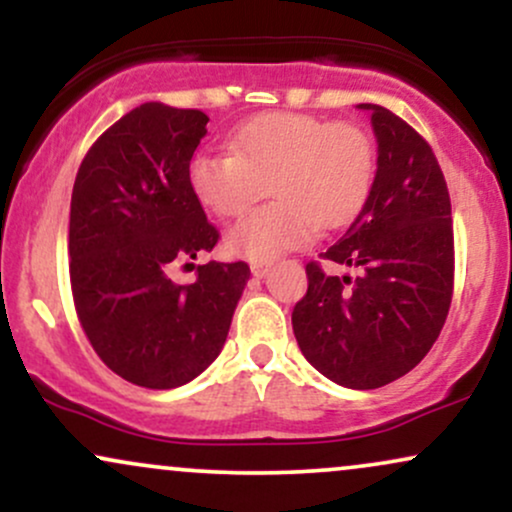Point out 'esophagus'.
I'll list each match as a JSON object with an SVG mask.
<instances>
[{
    "label": "esophagus",
    "mask_w": 512,
    "mask_h": 512,
    "mask_svg": "<svg viewBox=\"0 0 512 512\" xmlns=\"http://www.w3.org/2000/svg\"><path fill=\"white\" fill-rule=\"evenodd\" d=\"M250 272H252V276H264L269 272V262H252Z\"/></svg>",
    "instance_id": "esophagus-1"
}]
</instances>
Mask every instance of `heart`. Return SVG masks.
I'll list each match as a JSON object with an SVG mask.
<instances>
[{
  "label": "heart",
  "mask_w": 512,
  "mask_h": 512,
  "mask_svg": "<svg viewBox=\"0 0 512 512\" xmlns=\"http://www.w3.org/2000/svg\"><path fill=\"white\" fill-rule=\"evenodd\" d=\"M231 154H197L187 166L195 197L221 219H238L264 195L276 202L231 228L238 257L267 262L339 228L363 209L375 180V144L361 125L308 113H267L240 125Z\"/></svg>",
  "instance_id": "obj_1"
}]
</instances>
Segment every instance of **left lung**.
I'll use <instances>...</instances> for the list:
<instances>
[{"label": "left lung", "mask_w": 512, "mask_h": 512, "mask_svg": "<svg viewBox=\"0 0 512 512\" xmlns=\"http://www.w3.org/2000/svg\"><path fill=\"white\" fill-rule=\"evenodd\" d=\"M370 110L378 170L361 214L322 260L358 269L334 276L305 264L308 291L291 322L303 356L325 378L375 390L428 354L455 281L450 195L428 142L383 105Z\"/></svg>", "instance_id": "left-lung-1"}]
</instances>
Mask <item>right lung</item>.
<instances>
[{
    "instance_id": "obj_1",
    "label": "right lung",
    "mask_w": 512,
    "mask_h": 512,
    "mask_svg": "<svg viewBox=\"0 0 512 512\" xmlns=\"http://www.w3.org/2000/svg\"><path fill=\"white\" fill-rule=\"evenodd\" d=\"M202 110L144 103L81 161L69 211V279L93 351L127 383L170 390L221 354L250 279L245 262L197 264L219 243L190 190L187 166L207 134Z\"/></svg>"
}]
</instances>
